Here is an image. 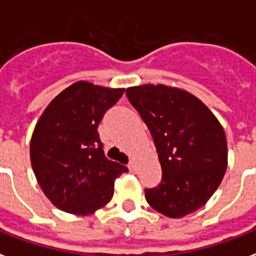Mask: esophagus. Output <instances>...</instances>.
Listing matches in <instances>:
<instances>
[{"mask_svg":"<svg viewBox=\"0 0 256 256\" xmlns=\"http://www.w3.org/2000/svg\"><path fill=\"white\" fill-rule=\"evenodd\" d=\"M128 169H130L132 173H136V165L134 161H130V164H128Z\"/></svg>","mask_w":256,"mask_h":256,"instance_id":"1","label":"esophagus"}]
</instances>
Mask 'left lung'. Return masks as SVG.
Wrapping results in <instances>:
<instances>
[{"instance_id": "1", "label": "left lung", "mask_w": 256, "mask_h": 256, "mask_svg": "<svg viewBox=\"0 0 256 256\" xmlns=\"http://www.w3.org/2000/svg\"><path fill=\"white\" fill-rule=\"evenodd\" d=\"M158 153L162 178L145 189L149 206L178 219L202 206L227 169L226 134L208 107L184 90L144 84L126 90Z\"/></svg>"}]
</instances>
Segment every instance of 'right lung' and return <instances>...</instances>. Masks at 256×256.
Returning a JSON list of instances; mask_svg holds the SVG:
<instances>
[{"label": "right lung", "mask_w": 256, "mask_h": 256, "mask_svg": "<svg viewBox=\"0 0 256 256\" xmlns=\"http://www.w3.org/2000/svg\"><path fill=\"white\" fill-rule=\"evenodd\" d=\"M124 88L76 82L48 104L30 140L37 182L54 206L90 214L110 202L114 182L128 168L106 158L98 126Z\"/></svg>", "instance_id": "1"}]
</instances>
